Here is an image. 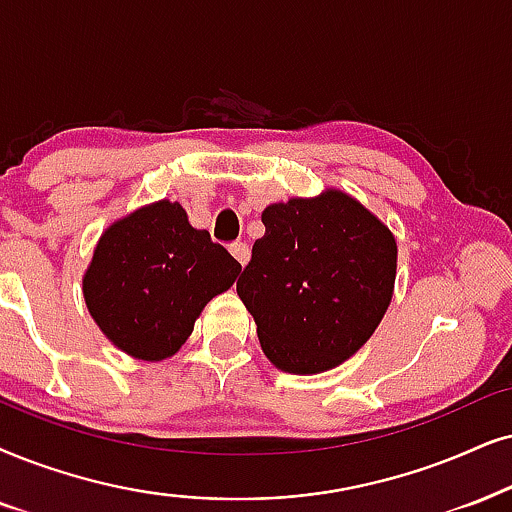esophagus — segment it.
<instances>
[{"instance_id": "1", "label": "esophagus", "mask_w": 512, "mask_h": 512, "mask_svg": "<svg viewBox=\"0 0 512 512\" xmlns=\"http://www.w3.org/2000/svg\"><path fill=\"white\" fill-rule=\"evenodd\" d=\"M231 255L236 257V262L241 264V267H245V264H248V260H250V248L245 243H231Z\"/></svg>"}]
</instances>
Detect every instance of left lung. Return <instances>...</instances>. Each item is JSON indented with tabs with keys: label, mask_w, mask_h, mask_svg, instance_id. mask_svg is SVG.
Returning <instances> with one entry per match:
<instances>
[{
	"label": "left lung",
	"mask_w": 512,
	"mask_h": 512,
	"mask_svg": "<svg viewBox=\"0 0 512 512\" xmlns=\"http://www.w3.org/2000/svg\"><path fill=\"white\" fill-rule=\"evenodd\" d=\"M236 290L276 368L321 373L371 338L390 307L397 276L392 231L359 200L328 189L262 212Z\"/></svg>",
	"instance_id": "8db88e82"
}]
</instances>
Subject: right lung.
Here are the masks:
<instances>
[{
	"label": "right lung",
	"mask_w": 512,
	"mask_h": 512,
	"mask_svg": "<svg viewBox=\"0 0 512 512\" xmlns=\"http://www.w3.org/2000/svg\"><path fill=\"white\" fill-rule=\"evenodd\" d=\"M241 264L179 203L158 200L108 226L82 278L89 314L129 357H172L212 297L234 286Z\"/></svg>",
	"instance_id": "right-lung-1"
}]
</instances>
